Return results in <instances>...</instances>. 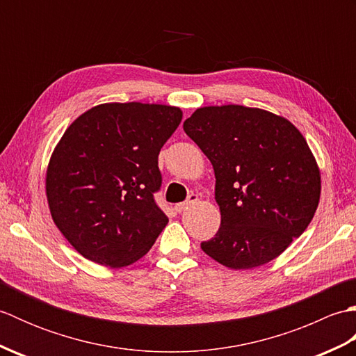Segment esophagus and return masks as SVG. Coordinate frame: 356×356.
I'll use <instances>...</instances> for the list:
<instances>
[{
    "instance_id": "obj_1",
    "label": "esophagus",
    "mask_w": 356,
    "mask_h": 356,
    "mask_svg": "<svg viewBox=\"0 0 356 356\" xmlns=\"http://www.w3.org/2000/svg\"><path fill=\"white\" fill-rule=\"evenodd\" d=\"M197 200H199V199H197V195H195V194H191V195H190V199H188V200H186V202H184V203H177V205L174 207V209H176L177 213H182V211H185V209H188L190 207H193L194 203L197 202Z\"/></svg>"
}]
</instances>
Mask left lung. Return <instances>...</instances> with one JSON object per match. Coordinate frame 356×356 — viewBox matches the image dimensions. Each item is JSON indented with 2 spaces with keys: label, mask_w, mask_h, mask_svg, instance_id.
I'll return each mask as SVG.
<instances>
[{
  "label": "left lung",
  "mask_w": 356,
  "mask_h": 356,
  "mask_svg": "<svg viewBox=\"0 0 356 356\" xmlns=\"http://www.w3.org/2000/svg\"><path fill=\"white\" fill-rule=\"evenodd\" d=\"M184 130L213 163L222 214L203 252L236 270L277 259L320 202L321 172L303 134L283 116L237 104L200 107Z\"/></svg>",
  "instance_id": "1"
}]
</instances>
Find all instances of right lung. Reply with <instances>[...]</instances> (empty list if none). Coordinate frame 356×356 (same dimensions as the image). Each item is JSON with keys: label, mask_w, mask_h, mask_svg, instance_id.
<instances>
[{"label": "right lung", "mask_w": 356, "mask_h": 356, "mask_svg": "<svg viewBox=\"0 0 356 356\" xmlns=\"http://www.w3.org/2000/svg\"><path fill=\"white\" fill-rule=\"evenodd\" d=\"M184 113L163 104L108 102L82 113L50 156L45 195L76 251L107 268L138 261L168 223L153 193L157 157Z\"/></svg>", "instance_id": "right-lung-1"}]
</instances>
